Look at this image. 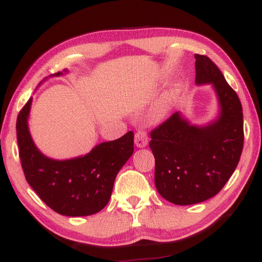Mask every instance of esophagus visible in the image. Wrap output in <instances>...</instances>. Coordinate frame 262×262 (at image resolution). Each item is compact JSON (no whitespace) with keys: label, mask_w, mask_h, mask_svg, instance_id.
<instances>
[{"label":"esophagus","mask_w":262,"mask_h":262,"mask_svg":"<svg viewBox=\"0 0 262 262\" xmlns=\"http://www.w3.org/2000/svg\"><path fill=\"white\" fill-rule=\"evenodd\" d=\"M149 143V137H147V134L145 131L139 130L136 132L135 135V144L137 147H145Z\"/></svg>","instance_id":"1"}]
</instances>
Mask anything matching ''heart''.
Masks as SVG:
<instances>
[{
	"label": "heart",
	"instance_id": "1",
	"mask_svg": "<svg viewBox=\"0 0 262 262\" xmlns=\"http://www.w3.org/2000/svg\"><path fill=\"white\" fill-rule=\"evenodd\" d=\"M170 99H171V96L165 97L164 100H163L162 103L159 104L157 110L155 111V115H154L155 118H161V117L164 116V113L166 112V108H168V106L170 104Z\"/></svg>",
	"mask_w": 262,
	"mask_h": 262
}]
</instances>
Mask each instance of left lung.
<instances>
[{"instance_id": "left-lung-1", "label": "left lung", "mask_w": 262, "mask_h": 262, "mask_svg": "<svg viewBox=\"0 0 262 262\" xmlns=\"http://www.w3.org/2000/svg\"><path fill=\"white\" fill-rule=\"evenodd\" d=\"M195 82L213 86L217 118L199 126L176 112L151 131L157 191L178 206L217 194L236 169L244 147V115L236 92L208 56L195 54Z\"/></svg>"}]
</instances>
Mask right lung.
Wrapping results in <instances>:
<instances>
[{
    "label": "right lung",
    "mask_w": 262,
    "mask_h": 262,
    "mask_svg": "<svg viewBox=\"0 0 262 262\" xmlns=\"http://www.w3.org/2000/svg\"><path fill=\"white\" fill-rule=\"evenodd\" d=\"M63 73L67 70L49 77ZM32 100L24 106L16 120L18 155L28 184L58 214L77 217L100 211L108 203L117 173L134 154V132L98 144L85 156L62 161L49 158L37 149L30 136Z\"/></svg>",
    "instance_id": "right-lung-1"
}]
</instances>
